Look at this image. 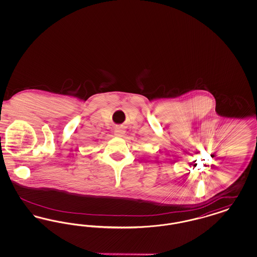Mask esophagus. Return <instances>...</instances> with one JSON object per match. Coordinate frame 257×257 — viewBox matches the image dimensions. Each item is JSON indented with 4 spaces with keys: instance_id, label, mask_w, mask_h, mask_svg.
Returning <instances> with one entry per match:
<instances>
[{
    "instance_id": "34e87169",
    "label": "esophagus",
    "mask_w": 257,
    "mask_h": 257,
    "mask_svg": "<svg viewBox=\"0 0 257 257\" xmlns=\"http://www.w3.org/2000/svg\"><path fill=\"white\" fill-rule=\"evenodd\" d=\"M114 135H115L116 137L121 138V137H123V136L125 135V129L122 128V127H117V128H115V130H114Z\"/></svg>"
}]
</instances>
